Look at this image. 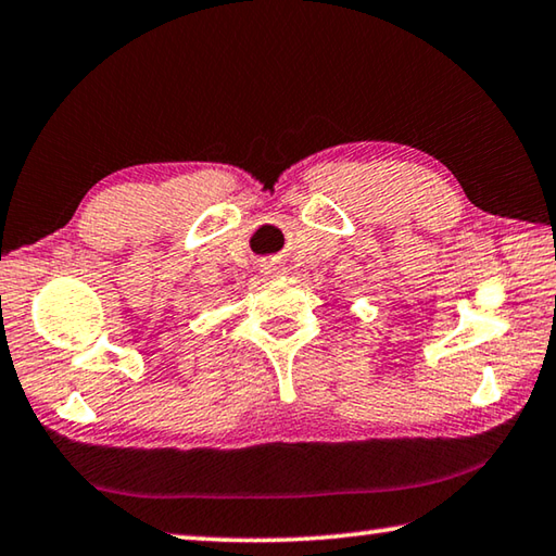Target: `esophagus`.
<instances>
[{
	"label": "esophagus",
	"instance_id": "esophagus-1",
	"mask_svg": "<svg viewBox=\"0 0 556 556\" xmlns=\"http://www.w3.org/2000/svg\"><path fill=\"white\" fill-rule=\"evenodd\" d=\"M285 271H287V267L281 265V262H275V260L267 262V265H265V275H269V277H279V275H285Z\"/></svg>",
	"mask_w": 556,
	"mask_h": 556
}]
</instances>
